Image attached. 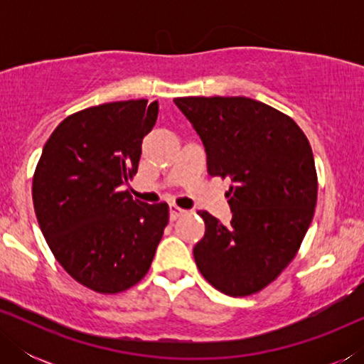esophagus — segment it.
Here are the masks:
<instances>
[{"label":"esophagus","instance_id":"1","mask_svg":"<svg viewBox=\"0 0 364 364\" xmlns=\"http://www.w3.org/2000/svg\"><path fill=\"white\" fill-rule=\"evenodd\" d=\"M171 218L172 220H177L178 217H182V215H186L187 213V210H183V208H181L178 205H176V203H171Z\"/></svg>","mask_w":364,"mask_h":364}]
</instances>
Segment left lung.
I'll use <instances>...</instances> for the list:
<instances>
[{"mask_svg": "<svg viewBox=\"0 0 364 364\" xmlns=\"http://www.w3.org/2000/svg\"><path fill=\"white\" fill-rule=\"evenodd\" d=\"M200 136L212 177L230 178V225L205 210L193 247L202 277L218 291L248 296L275 282L313 220L318 177L311 146L290 116L255 99H173Z\"/></svg>", "mask_w": 364, "mask_h": 364, "instance_id": "left-lung-1", "label": "left lung"}]
</instances>
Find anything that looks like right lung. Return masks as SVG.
<instances>
[{
  "label": "right lung",
  "mask_w": 364,
  "mask_h": 364,
  "mask_svg": "<svg viewBox=\"0 0 364 364\" xmlns=\"http://www.w3.org/2000/svg\"><path fill=\"white\" fill-rule=\"evenodd\" d=\"M157 112L147 99L74 112L49 136L34 171V212L54 258L104 295L146 277L168 223L166 202L149 205L122 187L137 173Z\"/></svg>",
  "instance_id": "add662e5"
}]
</instances>
